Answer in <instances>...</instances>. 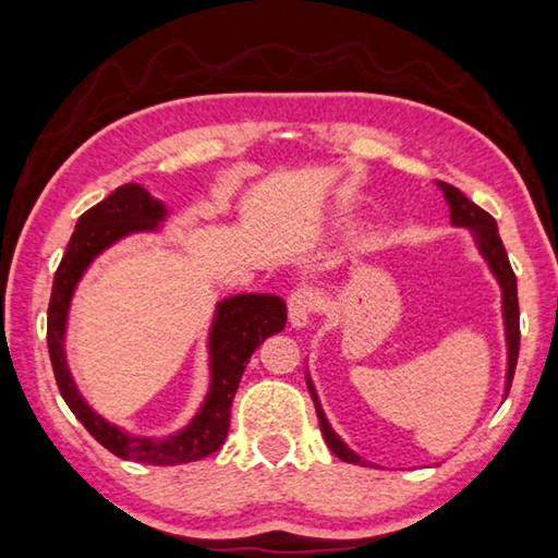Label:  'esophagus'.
Wrapping results in <instances>:
<instances>
[{
  "instance_id": "1",
  "label": "esophagus",
  "mask_w": 558,
  "mask_h": 558,
  "mask_svg": "<svg viewBox=\"0 0 558 558\" xmlns=\"http://www.w3.org/2000/svg\"><path fill=\"white\" fill-rule=\"evenodd\" d=\"M316 304H319V298H316V292L312 288H298L290 294L288 312H290V324L294 329H304V326L312 322Z\"/></svg>"
}]
</instances>
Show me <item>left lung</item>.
Masks as SVG:
<instances>
[{
  "instance_id": "left-lung-1",
  "label": "left lung",
  "mask_w": 558,
  "mask_h": 558,
  "mask_svg": "<svg viewBox=\"0 0 558 558\" xmlns=\"http://www.w3.org/2000/svg\"><path fill=\"white\" fill-rule=\"evenodd\" d=\"M438 189L442 191L447 205H450V222L454 227H466L469 232H472L478 254L484 256V260L488 264V270L494 272V278L500 286V300H504L506 345H508V373H506V395H504V399H506L510 391V385H512V375H515L518 351H520V307H518L515 272H512V268H510L506 246H504V242H500L498 225L494 217H490L486 210H482L476 203L469 201L460 189H454V185L438 181ZM307 387H310V395L314 399L316 416H319L322 435H324L326 445L331 447V452L338 457V460H343L348 464L369 466V462H365L363 457L355 454L351 447L338 438V433L331 428V423H329V418H326V413L322 409V401H319V397H316V389H314V381H312L310 373H307Z\"/></svg>"
}]
</instances>
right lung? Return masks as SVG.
<instances>
[{
    "label": "right lung",
    "mask_w": 558,
    "mask_h": 558,
    "mask_svg": "<svg viewBox=\"0 0 558 558\" xmlns=\"http://www.w3.org/2000/svg\"><path fill=\"white\" fill-rule=\"evenodd\" d=\"M167 215V205L149 195L140 183L120 185L108 198L86 210L76 220L68 251L54 272L48 304V351L64 403L108 452H113L120 460L155 466L189 464L220 450L229 430L232 399L251 355L268 336L286 329L288 322V307L278 294L242 292L217 302L210 333H207L210 389H207L198 413L179 433L167 435V438H147V435H133L98 416L76 389L68 367V353H64L72 294L76 282L82 280L98 254H104L108 246L130 234L159 232Z\"/></svg>",
    "instance_id": "1"
}]
</instances>
